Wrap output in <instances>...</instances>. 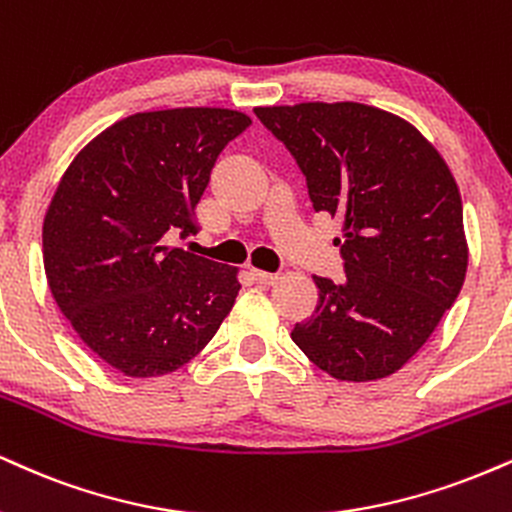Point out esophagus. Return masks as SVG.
Segmentation results:
<instances>
[{"label": "esophagus", "mask_w": 512, "mask_h": 512, "mask_svg": "<svg viewBox=\"0 0 512 512\" xmlns=\"http://www.w3.org/2000/svg\"><path fill=\"white\" fill-rule=\"evenodd\" d=\"M252 274H255V279L260 283H276V279H279V274L262 272V269H252Z\"/></svg>", "instance_id": "esophagus-1"}]
</instances>
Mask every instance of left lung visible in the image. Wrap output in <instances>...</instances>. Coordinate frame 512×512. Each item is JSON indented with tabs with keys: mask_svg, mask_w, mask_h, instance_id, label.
<instances>
[{
	"mask_svg": "<svg viewBox=\"0 0 512 512\" xmlns=\"http://www.w3.org/2000/svg\"><path fill=\"white\" fill-rule=\"evenodd\" d=\"M303 171L315 212L343 219L346 279L315 276V315L293 343L341 381L398 372L451 310L467 272L463 200L427 138L377 107H257Z\"/></svg>",
	"mask_w": 512,
	"mask_h": 512,
	"instance_id": "8db88e82",
	"label": "left lung"
}]
</instances>
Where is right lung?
I'll return each instance as SVG.
<instances>
[{"mask_svg": "<svg viewBox=\"0 0 512 512\" xmlns=\"http://www.w3.org/2000/svg\"><path fill=\"white\" fill-rule=\"evenodd\" d=\"M250 123L209 107L133 114L61 178L42 226L49 291L85 346L126 377L176 372L231 312L236 267L169 240L197 231L214 164Z\"/></svg>", "mask_w": 512, "mask_h": 512, "instance_id": "add662e5", "label": "right lung"}]
</instances>
